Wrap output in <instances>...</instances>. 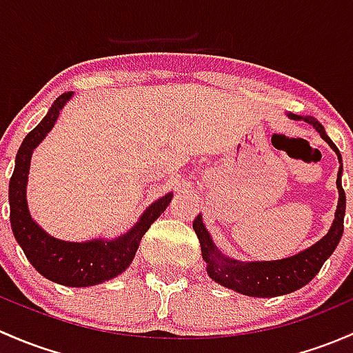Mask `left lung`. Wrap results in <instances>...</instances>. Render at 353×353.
Returning a JSON list of instances; mask_svg holds the SVG:
<instances>
[{
  "label": "left lung",
  "mask_w": 353,
  "mask_h": 353,
  "mask_svg": "<svg viewBox=\"0 0 353 353\" xmlns=\"http://www.w3.org/2000/svg\"><path fill=\"white\" fill-rule=\"evenodd\" d=\"M287 117L292 121H304L311 123L319 136L330 144L333 151L336 152L340 161L339 178H336V188H339V205H336L335 221L332 228L323 236L318 243L310 246L304 252L297 255L282 258L274 261H238L223 255L214 245L212 238L207 232L202 223V216L199 214L194 221V231L197 232V238L201 241L202 258L207 263V274L217 284L236 290L239 294L252 297H275L284 296V294L294 292L311 282L321 270L323 263L332 256L335 248L339 246L341 234H343V217H345V192L341 187V154L339 148L333 144V141L326 136L325 127L312 117H301L296 114H287Z\"/></svg>",
  "instance_id": "8db88e82"
}]
</instances>
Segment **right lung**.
<instances>
[{
    "label": "right lung",
    "mask_w": 353,
    "mask_h": 353,
    "mask_svg": "<svg viewBox=\"0 0 353 353\" xmlns=\"http://www.w3.org/2000/svg\"><path fill=\"white\" fill-rule=\"evenodd\" d=\"M72 97V92L63 93L46 117L34 130L27 134L14 159L13 175L10 178V223L18 245L35 270L49 281L68 287H88L121 275L136 256L141 238L151 224L166 210L173 194L152 202L136 224L125 234L110 239H92L85 243H71L56 239L32 219L27 203V181L32 152L41 144L56 123L59 112Z\"/></svg>",
    "instance_id": "obj_1"
}]
</instances>
